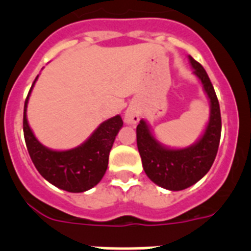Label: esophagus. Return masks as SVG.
Listing matches in <instances>:
<instances>
[{
  "instance_id": "34e87169",
  "label": "esophagus",
  "mask_w": 251,
  "mask_h": 251,
  "mask_svg": "<svg viewBox=\"0 0 251 251\" xmlns=\"http://www.w3.org/2000/svg\"><path fill=\"white\" fill-rule=\"evenodd\" d=\"M124 121L127 124H137L139 122V109L136 105H129L124 113Z\"/></svg>"
}]
</instances>
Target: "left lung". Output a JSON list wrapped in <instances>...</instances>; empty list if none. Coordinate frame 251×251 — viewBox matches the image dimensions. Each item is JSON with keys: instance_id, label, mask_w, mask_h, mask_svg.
I'll list each match as a JSON object with an SVG mask.
<instances>
[{"instance_id": "left-lung-1", "label": "left lung", "mask_w": 251, "mask_h": 251, "mask_svg": "<svg viewBox=\"0 0 251 251\" xmlns=\"http://www.w3.org/2000/svg\"><path fill=\"white\" fill-rule=\"evenodd\" d=\"M195 74L210 99V121L203 136L194 146L182 150L163 147L143 119L137 126V147L142 165L151 181L171 191L185 190L200 181L211 168L221 137V114L210 77L200 63L188 56Z\"/></svg>"}]
</instances>
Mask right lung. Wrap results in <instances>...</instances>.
Returning a JSON list of instances; mask_svg holds the SVG:
<instances>
[{
	"instance_id": "1",
	"label": "right lung",
	"mask_w": 251,
	"mask_h": 251,
	"mask_svg": "<svg viewBox=\"0 0 251 251\" xmlns=\"http://www.w3.org/2000/svg\"><path fill=\"white\" fill-rule=\"evenodd\" d=\"M37 77L34 84L36 83ZM31 86L24 106V136L28 154L39 174L56 187L68 192H84L100 182L108 167L109 152L123 126L121 115L103 122L81 146L69 151H52L36 139L26 118Z\"/></svg>"
}]
</instances>
